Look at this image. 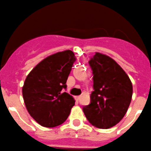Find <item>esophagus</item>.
<instances>
[{
    "instance_id": "obj_1",
    "label": "esophagus",
    "mask_w": 151,
    "mask_h": 151,
    "mask_svg": "<svg viewBox=\"0 0 151 151\" xmlns=\"http://www.w3.org/2000/svg\"><path fill=\"white\" fill-rule=\"evenodd\" d=\"M81 98V96H76V99L77 100V101H79L80 99Z\"/></svg>"
}]
</instances>
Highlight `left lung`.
Wrapping results in <instances>:
<instances>
[{
	"label": "left lung",
	"instance_id": "1",
	"mask_svg": "<svg viewBox=\"0 0 151 151\" xmlns=\"http://www.w3.org/2000/svg\"><path fill=\"white\" fill-rule=\"evenodd\" d=\"M93 70L90 104L83 111L92 125L108 129L119 122L130 106L133 85L127 73L113 58L96 52L89 61Z\"/></svg>",
	"mask_w": 151,
	"mask_h": 151
}]
</instances>
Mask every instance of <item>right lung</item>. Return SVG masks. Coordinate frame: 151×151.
Listing matches in <instances>:
<instances>
[{"label":"right lung","instance_id":"right-lung-1","mask_svg":"<svg viewBox=\"0 0 151 151\" xmlns=\"http://www.w3.org/2000/svg\"><path fill=\"white\" fill-rule=\"evenodd\" d=\"M76 58L71 50L58 52L38 63L26 78L22 94L27 111L41 126L53 127L67 120L75 104L62 93Z\"/></svg>","mask_w":151,"mask_h":151}]
</instances>
